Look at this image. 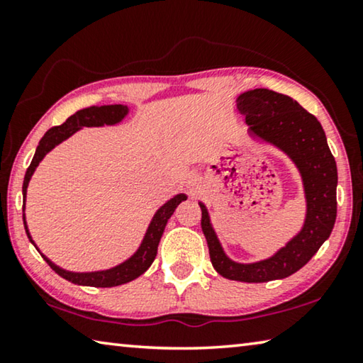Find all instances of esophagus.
Returning <instances> with one entry per match:
<instances>
[{
    "label": "esophagus",
    "mask_w": 363,
    "mask_h": 363,
    "mask_svg": "<svg viewBox=\"0 0 363 363\" xmlns=\"http://www.w3.org/2000/svg\"><path fill=\"white\" fill-rule=\"evenodd\" d=\"M187 186H189V189L190 190H195L196 187H199V179H196V177H190V179H189V182H187Z\"/></svg>",
    "instance_id": "1"
}]
</instances>
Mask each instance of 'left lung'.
Returning a JSON list of instances; mask_svg holds the SVG:
<instances>
[{
    "label": "left lung",
    "mask_w": 363,
    "mask_h": 363,
    "mask_svg": "<svg viewBox=\"0 0 363 363\" xmlns=\"http://www.w3.org/2000/svg\"><path fill=\"white\" fill-rule=\"evenodd\" d=\"M237 108L245 115L251 136L277 147L291 160L304 187L306 218L301 230L272 256L248 264L225 255L208 208L199 201L201 230L216 272L229 280L262 284L298 272L330 237L336 220L337 169L322 125L290 96L264 88L250 89L237 97Z\"/></svg>",
    "instance_id": "8db88e82"
}]
</instances>
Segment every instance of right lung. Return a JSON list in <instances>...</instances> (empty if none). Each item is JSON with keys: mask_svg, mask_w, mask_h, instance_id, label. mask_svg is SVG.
Here are the masks:
<instances>
[{"mask_svg": "<svg viewBox=\"0 0 363 363\" xmlns=\"http://www.w3.org/2000/svg\"><path fill=\"white\" fill-rule=\"evenodd\" d=\"M128 113H130V107L123 106V104H113V106H93V107L78 110L77 113L69 116V118H67V121L62 123V125L54 126L49 131H46L45 136L41 138L38 147H36L32 163H30L26 177H23V186H22L23 225H26V232L30 238V242L35 245V248L38 250V253L43 256V259H45L49 266H51L54 272L59 274L60 277L72 281V284H75V285L97 286V288L118 286L123 284H128V281H131L134 279H138L139 275H143L145 270L152 266L153 259H155L160 238H162V235H163V230H164V227H167V223L171 218V214L174 213V210L177 208V205L181 203V201L187 200L186 194H177L173 196V199H169L167 203H163L162 206H160L157 213L153 214L149 227H147L144 238H143V242H140L139 248L134 251V255L128 257L126 261L120 262L118 266H115V267H110L106 270H94V272H73V270H67V269L59 267L57 264H54L48 256L41 253L38 247H36V243L33 242L32 235H30L28 225L26 220L27 189H28V182H30V179H32L36 167H38V164L41 163V160L45 158L48 153L54 149V147L59 145L60 143H64L65 139L73 136V134L82 130V128L118 125V123H121L126 118Z\"/></svg>", "mask_w": 363, "mask_h": 363, "instance_id": "right-lung-1", "label": "right lung"}]
</instances>
